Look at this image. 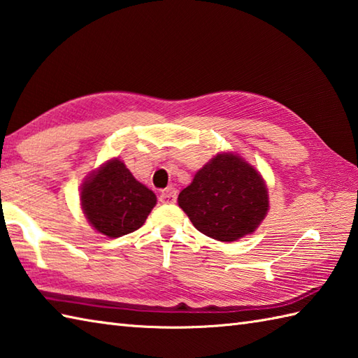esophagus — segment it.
<instances>
[{"label": "esophagus", "mask_w": 358, "mask_h": 358, "mask_svg": "<svg viewBox=\"0 0 358 358\" xmlns=\"http://www.w3.org/2000/svg\"><path fill=\"white\" fill-rule=\"evenodd\" d=\"M176 198H178V192H176V188H173V187L165 188L164 192L160 193V202H164V203H174L176 202Z\"/></svg>", "instance_id": "34e87169"}]
</instances>
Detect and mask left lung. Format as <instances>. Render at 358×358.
Returning a JSON list of instances; mask_svg holds the SVG:
<instances>
[{"label": "left lung", "instance_id": "obj_1", "mask_svg": "<svg viewBox=\"0 0 358 358\" xmlns=\"http://www.w3.org/2000/svg\"><path fill=\"white\" fill-rule=\"evenodd\" d=\"M267 187L245 160L222 152L196 173L179 193V207L203 235L231 243L250 235L268 210Z\"/></svg>", "mask_w": 358, "mask_h": 358}]
</instances>
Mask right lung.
<instances>
[{"label": "right lung", "instance_id": "add662e5", "mask_svg": "<svg viewBox=\"0 0 358 358\" xmlns=\"http://www.w3.org/2000/svg\"><path fill=\"white\" fill-rule=\"evenodd\" d=\"M80 201L94 229L119 238L142 227L156 206V194L136 180L120 159H111L87 178Z\"/></svg>", "mask_w": 358, "mask_h": 358}]
</instances>
